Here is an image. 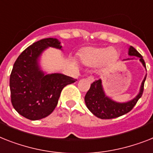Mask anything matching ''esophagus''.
<instances>
[{"mask_svg": "<svg viewBox=\"0 0 153 153\" xmlns=\"http://www.w3.org/2000/svg\"><path fill=\"white\" fill-rule=\"evenodd\" d=\"M87 79L89 80V82H93L94 81V76H89L87 78Z\"/></svg>", "mask_w": 153, "mask_h": 153, "instance_id": "1", "label": "esophagus"}]
</instances>
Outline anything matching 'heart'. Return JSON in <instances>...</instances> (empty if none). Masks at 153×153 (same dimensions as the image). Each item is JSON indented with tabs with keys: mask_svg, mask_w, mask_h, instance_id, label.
<instances>
[{
	"mask_svg": "<svg viewBox=\"0 0 153 153\" xmlns=\"http://www.w3.org/2000/svg\"><path fill=\"white\" fill-rule=\"evenodd\" d=\"M118 53L113 48L85 47L79 53V59L83 64L95 66L97 64H110L117 59Z\"/></svg>",
	"mask_w": 153,
	"mask_h": 153,
	"instance_id": "b5f03b06",
	"label": "heart"
}]
</instances>
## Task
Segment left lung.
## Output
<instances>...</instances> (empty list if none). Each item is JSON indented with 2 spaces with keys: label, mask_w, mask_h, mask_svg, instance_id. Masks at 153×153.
<instances>
[{
  "label": "left lung",
  "mask_w": 153,
  "mask_h": 153,
  "mask_svg": "<svg viewBox=\"0 0 153 153\" xmlns=\"http://www.w3.org/2000/svg\"><path fill=\"white\" fill-rule=\"evenodd\" d=\"M129 55L139 57L140 61L146 68L142 56L133 46H130L129 48ZM146 76L147 75H145V79L141 83V89L138 95L132 100L126 103L115 102L105 96L101 85V80H96L92 83L89 91L85 94V102L86 107L95 116L102 120H110L125 115L132 110L133 108L137 104V100L142 96Z\"/></svg>",
  "instance_id": "left-lung-1"
}]
</instances>
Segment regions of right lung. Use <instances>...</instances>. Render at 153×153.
I'll return each instance as SVG.
<instances>
[{
    "label": "right lung",
    "mask_w": 153,
    "mask_h": 153,
    "mask_svg": "<svg viewBox=\"0 0 153 153\" xmlns=\"http://www.w3.org/2000/svg\"><path fill=\"white\" fill-rule=\"evenodd\" d=\"M47 47L61 48L56 38H45L27 47L15 62L10 75L11 101L16 111L30 120L50 115L58 104L62 89L76 79L62 74H45L38 59Z\"/></svg>",
    "instance_id": "right-lung-1"
}]
</instances>
